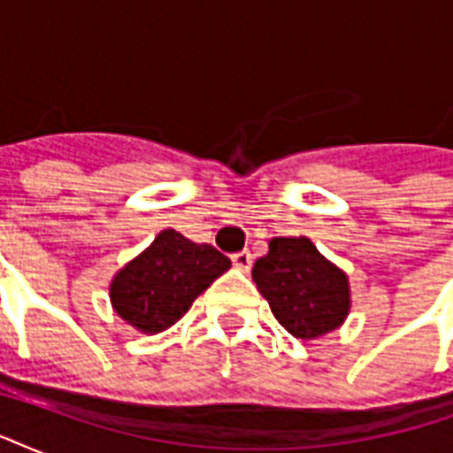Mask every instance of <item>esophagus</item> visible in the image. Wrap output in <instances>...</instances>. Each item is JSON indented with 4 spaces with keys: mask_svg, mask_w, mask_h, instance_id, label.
<instances>
[{
    "mask_svg": "<svg viewBox=\"0 0 453 453\" xmlns=\"http://www.w3.org/2000/svg\"><path fill=\"white\" fill-rule=\"evenodd\" d=\"M233 265L237 270H242V273H249V270H251V265H254V256H251V251H249V249H242V251L233 254Z\"/></svg>",
    "mask_w": 453,
    "mask_h": 453,
    "instance_id": "1",
    "label": "esophagus"
}]
</instances>
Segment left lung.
Segmentation results:
<instances>
[{
  "mask_svg": "<svg viewBox=\"0 0 453 453\" xmlns=\"http://www.w3.org/2000/svg\"><path fill=\"white\" fill-rule=\"evenodd\" d=\"M251 277L277 322L301 341L326 336L348 319L350 280L308 237H273Z\"/></svg>",
  "mask_w": 453,
  "mask_h": 453,
  "instance_id": "obj_1",
  "label": "left lung"
}]
</instances>
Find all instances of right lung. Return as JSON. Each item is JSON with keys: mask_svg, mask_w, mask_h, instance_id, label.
Instances as JSON below:
<instances>
[{"mask_svg": "<svg viewBox=\"0 0 453 453\" xmlns=\"http://www.w3.org/2000/svg\"><path fill=\"white\" fill-rule=\"evenodd\" d=\"M226 270H230L227 256L166 227L150 247L117 270L110 282V303L141 334H162Z\"/></svg>", "mask_w": 453, "mask_h": 453, "instance_id": "add662e5", "label": "right lung"}]
</instances>
